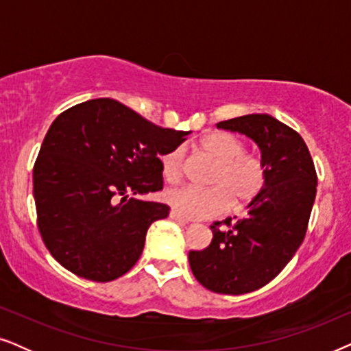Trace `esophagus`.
Segmentation results:
<instances>
[{"label": "esophagus", "mask_w": 351, "mask_h": 351, "mask_svg": "<svg viewBox=\"0 0 351 351\" xmlns=\"http://www.w3.org/2000/svg\"><path fill=\"white\" fill-rule=\"evenodd\" d=\"M169 217H171L172 220H176V222H179V223H182V225H185V223H189V222H190V220H189V219L182 217V215H180V214H177V213H176V210H171Z\"/></svg>", "instance_id": "obj_1"}]
</instances>
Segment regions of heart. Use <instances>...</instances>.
Segmentation results:
<instances>
[{
	"label": "heart",
	"mask_w": 351,
	"mask_h": 351,
	"mask_svg": "<svg viewBox=\"0 0 351 351\" xmlns=\"http://www.w3.org/2000/svg\"><path fill=\"white\" fill-rule=\"evenodd\" d=\"M196 148L215 162L210 172V189H184L166 193V201L177 214L189 219L210 217L222 214L232 206L251 204L265 190L268 167L261 156L246 153V147L237 136L214 132L201 138ZM161 174L167 184H179L184 176V148L174 147L160 158Z\"/></svg>",
	"instance_id": "b5f03b06"
}]
</instances>
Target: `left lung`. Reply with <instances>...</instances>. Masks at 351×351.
I'll return each mask as SVG.
<instances>
[{
	"mask_svg": "<svg viewBox=\"0 0 351 351\" xmlns=\"http://www.w3.org/2000/svg\"><path fill=\"white\" fill-rule=\"evenodd\" d=\"M217 128L257 143L268 182L246 217L214 222L213 241L203 251H190L189 261L206 289L239 295L268 285L294 257L308 227L318 177L304 138L270 114H246Z\"/></svg>",
	"mask_w": 351,
	"mask_h": 351,
	"instance_id": "obj_1",
	"label": "left lung"
}]
</instances>
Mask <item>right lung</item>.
I'll return each mask as SVG.
<instances>
[{"instance_id": "1", "label": "right lung", "mask_w": 351, "mask_h": 351, "mask_svg": "<svg viewBox=\"0 0 351 351\" xmlns=\"http://www.w3.org/2000/svg\"><path fill=\"white\" fill-rule=\"evenodd\" d=\"M190 132L156 126L113 99L65 110L33 166L38 230L51 256L86 280L123 276L169 206L137 199L162 190L160 156Z\"/></svg>"}]
</instances>
